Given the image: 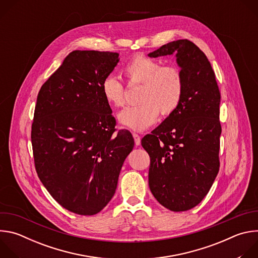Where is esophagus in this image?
Instances as JSON below:
<instances>
[{"label": "esophagus", "instance_id": "obj_1", "mask_svg": "<svg viewBox=\"0 0 258 258\" xmlns=\"http://www.w3.org/2000/svg\"><path fill=\"white\" fill-rule=\"evenodd\" d=\"M133 137H134L136 146H139V145L141 144V138H140V136H139L138 134H136V133H133Z\"/></svg>", "mask_w": 258, "mask_h": 258}]
</instances>
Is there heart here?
Listing matches in <instances>:
<instances>
[{"label":"heart","instance_id":"b5f03b06","mask_svg":"<svg viewBox=\"0 0 258 258\" xmlns=\"http://www.w3.org/2000/svg\"><path fill=\"white\" fill-rule=\"evenodd\" d=\"M128 85H143L138 95L137 105L126 107L118 114L119 122L135 131H144L152 125L159 116H169L179 107L185 79L176 65H162L154 58L136 55L124 67ZM101 93L111 107H122L125 103V89L113 75L104 78Z\"/></svg>","mask_w":258,"mask_h":258}]
</instances>
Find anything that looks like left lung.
I'll return each mask as SVG.
<instances>
[{"label": "left lung", "instance_id": "1", "mask_svg": "<svg viewBox=\"0 0 258 258\" xmlns=\"http://www.w3.org/2000/svg\"><path fill=\"white\" fill-rule=\"evenodd\" d=\"M173 53L185 79L181 103L142 146L150 156L155 199L171 211H186L207 195L219 170L220 93L210 62L193 42L177 40L148 56Z\"/></svg>", "mask_w": 258, "mask_h": 258}]
</instances>
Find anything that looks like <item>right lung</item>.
Here are the masks:
<instances>
[{
  "label": "right lung",
  "mask_w": 258,
  "mask_h": 258,
  "mask_svg": "<svg viewBox=\"0 0 258 258\" xmlns=\"http://www.w3.org/2000/svg\"><path fill=\"white\" fill-rule=\"evenodd\" d=\"M118 53L73 51L42 86L31 124L34 167L51 196L81 215L100 212L113 197L124 159L134 148L115 128L101 84Z\"/></svg>",
  "instance_id": "right-lung-1"
}]
</instances>
